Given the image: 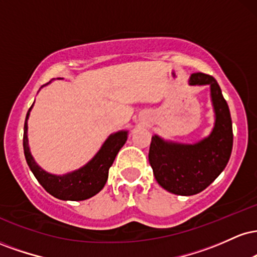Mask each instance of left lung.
I'll return each mask as SVG.
<instances>
[{"instance_id":"obj_1","label":"left lung","mask_w":257,"mask_h":257,"mask_svg":"<svg viewBox=\"0 0 257 257\" xmlns=\"http://www.w3.org/2000/svg\"><path fill=\"white\" fill-rule=\"evenodd\" d=\"M210 85L215 124L208 138L196 144H179L152 137L149 161L153 175L164 190L193 196L205 190L222 173L233 146L232 119L220 85L213 76L192 73L190 85Z\"/></svg>"}]
</instances>
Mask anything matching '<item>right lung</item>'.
Instances as JSON below:
<instances>
[{"label":"right lung","instance_id":"1","mask_svg":"<svg viewBox=\"0 0 257 257\" xmlns=\"http://www.w3.org/2000/svg\"><path fill=\"white\" fill-rule=\"evenodd\" d=\"M31 107L26 114L23 146L28 166L37 181L49 194L63 200H84L99 193L107 181L108 169L113 163L117 153L128 139V132L120 131L111 134L106 139L99 152L78 170L65 175H53L44 172L38 166L30 152L28 140V118Z\"/></svg>","mask_w":257,"mask_h":257}]
</instances>
